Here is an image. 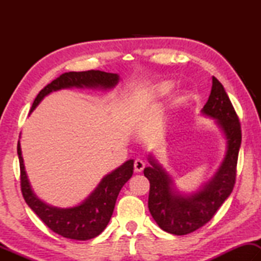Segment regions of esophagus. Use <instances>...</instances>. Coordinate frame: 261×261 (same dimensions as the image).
Masks as SVG:
<instances>
[{
	"label": "esophagus",
	"mask_w": 261,
	"mask_h": 261,
	"mask_svg": "<svg viewBox=\"0 0 261 261\" xmlns=\"http://www.w3.org/2000/svg\"><path fill=\"white\" fill-rule=\"evenodd\" d=\"M144 167H145V162L143 160H140V159H137V160H135V171L136 173H140V171L144 169Z\"/></svg>",
	"instance_id": "obj_1"
}]
</instances>
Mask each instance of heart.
<instances>
[{"label":"heart","mask_w":261,"mask_h":261,"mask_svg":"<svg viewBox=\"0 0 261 261\" xmlns=\"http://www.w3.org/2000/svg\"><path fill=\"white\" fill-rule=\"evenodd\" d=\"M168 88H169V85H168V84H165V85H161V87H160V91L161 92H166Z\"/></svg>","instance_id":"heart-1"}]
</instances>
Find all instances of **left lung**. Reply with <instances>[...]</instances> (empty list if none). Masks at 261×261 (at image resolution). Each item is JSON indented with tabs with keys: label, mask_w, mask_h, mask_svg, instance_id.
Here are the masks:
<instances>
[{
	"label": "left lung",
	"mask_w": 261,
	"mask_h": 261,
	"mask_svg": "<svg viewBox=\"0 0 261 261\" xmlns=\"http://www.w3.org/2000/svg\"><path fill=\"white\" fill-rule=\"evenodd\" d=\"M212 81L210 98L201 112L218 120L227 138L226 158L214 178L197 193L182 196L174 191L169 175L151 155L148 160L152 167L144 169L149 180L148 210L159 227L173 235H187L206 224L235 187L242 143L241 123L222 84L215 77Z\"/></svg>",
	"instance_id": "8db88e82"
}]
</instances>
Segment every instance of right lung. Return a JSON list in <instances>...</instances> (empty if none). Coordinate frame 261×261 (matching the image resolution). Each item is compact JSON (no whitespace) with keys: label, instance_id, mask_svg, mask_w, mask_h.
I'll return each mask as SVG.
<instances>
[{"label":"right lung","instance_id":"1","mask_svg":"<svg viewBox=\"0 0 261 261\" xmlns=\"http://www.w3.org/2000/svg\"><path fill=\"white\" fill-rule=\"evenodd\" d=\"M118 79L120 77L116 73L99 70L62 73L39 92L31 112L37 107L43 96L53 91L73 86L112 88L118 83ZM17 153L20 167V189L26 204L50 230L70 240L87 241L100 235L105 230L113 215L118 193L134 173V160L126 161L113 173L106 176L94 192L83 204L72 208H57L41 201L31 189L21 156L19 140L17 145Z\"/></svg>","mask_w":261,"mask_h":261}]
</instances>
